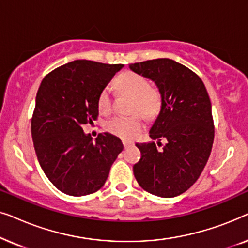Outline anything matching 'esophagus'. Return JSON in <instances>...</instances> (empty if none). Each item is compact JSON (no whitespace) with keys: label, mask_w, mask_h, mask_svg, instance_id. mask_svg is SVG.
Here are the masks:
<instances>
[{"label":"esophagus","mask_w":248,"mask_h":248,"mask_svg":"<svg viewBox=\"0 0 248 248\" xmlns=\"http://www.w3.org/2000/svg\"><path fill=\"white\" fill-rule=\"evenodd\" d=\"M122 143H123V145H124L125 148H126V147H128V145H131L132 143H133V142L128 141V140H122Z\"/></svg>","instance_id":"esophagus-1"}]
</instances>
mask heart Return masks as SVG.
<instances>
[{"label":"heart","mask_w":248,"mask_h":248,"mask_svg":"<svg viewBox=\"0 0 248 248\" xmlns=\"http://www.w3.org/2000/svg\"><path fill=\"white\" fill-rule=\"evenodd\" d=\"M116 88L121 93L133 97L130 111L137 113L131 116H114L105 122L104 128L108 133L122 139H133L143 130V121L152 120L159 114L162 106V94L157 87L151 86L147 78L126 71L117 77ZM97 106L100 113L107 114L111 109V97L108 88H104L98 96Z\"/></svg>","instance_id":"1"}]
</instances>
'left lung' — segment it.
<instances>
[{
    "instance_id": "obj_1",
    "label": "left lung",
    "mask_w": 248,
    "mask_h": 248,
    "mask_svg": "<svg viewBox=\"0 0 248 248\" xmlns=\"http://www.w3.org/2000/svg\"><path fill=\"white\" fill-rule=\"evenodd\" d=\"M130 69L161 91L162 106L150 138L167 140L161 150L155 142L137 143L141 159L133 166L135 178L154 195H181L198 181L211 154L215 124L208 91L198 74L172 60L144 61Z\"/></svg>"
}]
</instances>
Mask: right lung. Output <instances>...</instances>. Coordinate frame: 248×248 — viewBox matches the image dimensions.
Instances as JSON below:
<instances>
[{
	"label": "right lung",
	"instance_id": "obj_1",
	"mask_svg": "<svg viewBox=\"0 0 248 248\" xmlns=\"http://www.w3.org/2000/svg\"><path fill=\"white\" fill-rule=\"evenodd\" d=\"M123 66L77 60L56 67L40 83L31 117L33 147L50 183L67 195L103 187L123 150L115 135L99 134L93 142L82 128L97 118L100 91Z\"/></svg>",
	"mask_w": 248,
	"mask_h": 248
}]
</instances>
